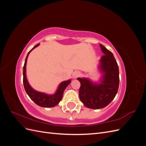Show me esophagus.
Returning a JSON list of instances; mask_svg holds the SVG:
<instances>
[{"instance_id":"34e87169","label":"esophagus","mask_w":146,"mask_h":146,"mask_svg":"<svg viewBox=\"0 0 146 146\" xmlns=\"http://www.w3.org/2000/svg\"><path fill=\"white\" fill-rule=\"evenodd\" d=\"M81 76V73L79 71H75L72 74V77L74 78H76Z\"/></svg>"}]
</instances>
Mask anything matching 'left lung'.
Here are the masks:
<instances>
[{
    "label": "left lung",
    "instance_id": "8db88e82",
    "mask_svg": "<svg viewBox=\"0 0 146 146\" xmlns=\"http://www.w3.org/2000/svg\"><path fill=\"white\" fill-rule=\"evenodd\" d=\"M104 55L99 60L102 73L99 83L87 78H77L80 82L79 98L85 107L91 109L105 107L115 98L119 84V68L112 53L100 44Z\"/></svg>",
    "mask_w": 146,
    "mask_h": 146
}]
</instances>
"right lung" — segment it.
<instances>
[{
	"mask_svg": "<svg viewBox=\"0 0 146 146\" xmlns=\"http://www.w3.org/2000/svg\"><path fill=\"white\" fill-rule=\"evenodd\" d=\"M39 45V44H38L37 45L33 47L32 49L29 52L27 56H26L24 66L23 68V83L24 89L28 96L30 97V98L36 105L45 108L54 107L57 104H58L61 100L62 99L64 91L66 87L71 82V80L70 79V80L61 82L59 85L58 88H57L55 93L54 94H47L44 93V92H39L38 91L35 90L30 85V84L27 80V76H26V65H27V61L30 52L34 49L35 48L38 47Z\"/></svg>",
	"mask_w": 146,
	"mask_h": 146,
	"instance_id": "right-lung-1",
	"label": "right lung"
}]
</instances>
